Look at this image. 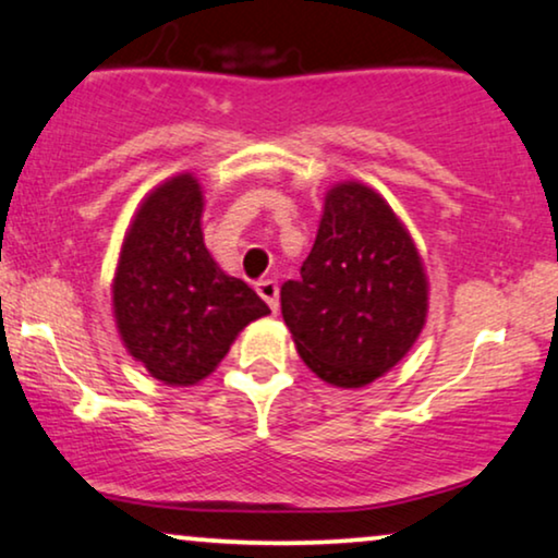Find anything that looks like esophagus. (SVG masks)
<instances>
[{"mask_svg":"<svg viewBox=\"0 0 558 558\" xmlns=\"http://www.w3.org/2000/svg\"><path fill=\"white\" fill-rule=\"evenodd\" d=\"M255 288H257L259 299L270 306L272 314H278V283H275V280H259Z\"/></svg>","mask_w":558,"mask_h":558,"instance_id":"1","label":"esophagus"}]
</instances>
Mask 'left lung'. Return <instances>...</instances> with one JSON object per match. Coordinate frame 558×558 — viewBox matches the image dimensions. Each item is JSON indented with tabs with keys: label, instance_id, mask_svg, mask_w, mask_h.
Returning <instances> with one entry per match:
<instances>
[{
	"label": "left lung",
	"instance_id": "left-lung-1",
	"mask_svg": "<svg viewBox=\"0 0 558 558\" xmlns=\"http://www.w3.org/2000/svg\"><path fill=\"white\" fill-rule=\"evenodd\" d=\"M301 360L337 388H365L398 365L428 314L418 250L388 202L347 181L326 193L301 278L280 288Z\"/></svg>",
	"mask_w": 558,
	"mask_h": 558
}]
</instances>
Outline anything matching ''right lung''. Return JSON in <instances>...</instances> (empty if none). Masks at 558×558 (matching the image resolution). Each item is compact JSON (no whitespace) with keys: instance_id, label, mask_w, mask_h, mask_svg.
Listing matches in <instances>:
<instances>
[{"instance_id":"obj_1","label":"right lung","mask_w":558,"mask_h":558,"mask_svg":"<svg viewBox=\"0 0 558 558\" xmlns=\"http://www.w3.org/2000/svg\"><path fill=\"white\" fill-rule=\"evenodd\" d=\"M202 211L204 193L191 173L160 183L132 219L111 283L124 347L173 388L209 377L236 333L270 314L244 280L209 255Z\"/></svg>"}]
</instances>
